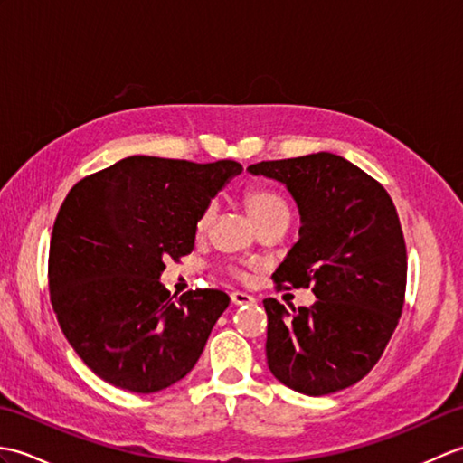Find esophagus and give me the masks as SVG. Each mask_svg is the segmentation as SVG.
Here are the masks:
<instances>
[{"mask_svg":"<svg viewBox=\"0 0 463 463\" xmlns=\"http://www.w3.org/2000/svg\"><path fill=\"white\" fill-rule=\"evenodd\" d=\"M231 302L237 304V307H242V304H252L254 297H250V294H247V292L234 290V292H231Z\"/></svg>","mask_w":463,"mask_h":463,"instance_id":"1","label":"esophagus"}]
</instances>
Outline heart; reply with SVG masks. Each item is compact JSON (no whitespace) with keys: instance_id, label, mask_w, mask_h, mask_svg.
Masks as SVG:
<instances>
[{"instance_id":"heart-1","label":"heart","mask_w":463,"mask_h":463,"mask_svg":"<svg viewBox=\"0 0 463 463\" xmlns=\"http://www.w3.org/2000/svg\"><path fill=\"white\" fill-rule=\"evenodd\" d=\"M244 204L254 219V222L264 226L270 221L277 219H290V206L288 203L282 199L279 193H274L270 189H264V186H252L247 193H244ZM213 221V204H206L204 209L199 213L194 221V232L203 237V234L209 231ZM239 277H244V272H237Z\"/></svg>"}]
</instances>
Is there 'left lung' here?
<instances>
[{"mask_svg":"<svg viewBox=\"0 0 463 463\" xmlns=\"http://www.w3.org/2000/svg\"><path fill=\"white\" fill-rule=\"evenodd\" d=\"M287 184L300 239L272 274L277 290L312 288V307L264 298L267 360L274 378L307 396L352 386L376 366L406 297L408 257L386 189L332 153L250 165Z\"/></svg>","mask_w":463,"mask_h":463,"instance_id":"left-lung-1","label":"left lung"}]
</instances>
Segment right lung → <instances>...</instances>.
<instances>
[{
  "label": "right lung",
  "mask_w": 463,
  "mask_h": 463,
  "mask_svg": "<svg viewBox=\"0 0 463 463\" xmlns=\"http://www.w3.org/2000/svg\"><path fill=\"white\" fill-rule=\"evenodd\" d=\"M237 161L193 163L135 155L67 193L49 242V297L59 326L87 368L135 394L184 378L229 307L196 288L173 300L165 260L194 249V221L239 175Z\"/></svg>",
  "instance_id": "1"
}]
</instances>
